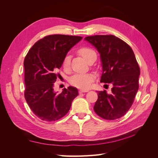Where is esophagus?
<instances>
[{
  "label": "esophagus",
  "mask_w": 158,
  "mask_h": 158,
  "mask_svg": "<svg viewBox=\"0 0 158 158\" xmlns=\"http://www.w3.org/2000/svg\"><path fill=\"white\" fill-rule=\"evenodd\" d=\"M88 92V90H85V89H80L79 90V93L81 94V93H84V92Z\"/></svg>",
  "instance_id": "esophagus-1"
}]
</instances>
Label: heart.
<instances>
[{
	"label": "heart",
	"mask_w": 158,
	"mask_h": 158,
	"mask_svg": "<svg viewBox=\"0 0 158 158\" xmlns=\"http://www.w3.org/2000/svg\"><path fill=\"white\" fill-rule=\"evenodd\" d=\"M78 52L82 55L87 62L94 55H96L95 52L89 47H82L78 50ZM63 67L65 70H68L70 65V57L69 55L64 56L62 63ZM94 80V75L90 73L76 74L72 76L70 82L73 86L80 89H89Z\"/></svg>",
	"instance_id": "b5f03b06"
}]
</instances>
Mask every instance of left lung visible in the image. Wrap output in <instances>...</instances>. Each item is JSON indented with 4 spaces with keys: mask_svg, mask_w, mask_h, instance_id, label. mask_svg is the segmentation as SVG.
Segmentation results:
<instances>
[{
    "mask_svg": "<svg viewBox=\"0 0 158 158\" xmlns=\"http://www.w3.org/2000/svg\"><path fill=\"white\" fill-rule=\"evenodd\" d=\"M84 40L100 55L103 71L100 82L113 85L111 94L98 92L94 111L107 120L122 117L132 106L139 88L140 72L135 53L127 43L113 35L88 36Z\"/></svg>",
    "mask_w": 158,
    "mask_h": 158,
    "instance_id": "1",
    "label": "left lung"
}]
</instances>
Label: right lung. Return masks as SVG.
Instances as JSON below:
<instances>
[{
    "mask_svg": "<svg viewBox=\"0 0 158 158\" xmlns=\"http://www.w3.org/2000/svg\"><path fill=\"white\" fill-rule=\"evenodd\" d=\"M82 37L51 35L32 46L25 57L24 96L31 111L45 121H55L69 112L77 88L69 86L59 94L54 91V83L59 76L65 55Z\"/></svg>",
    "mask_w": 158,
    "mask_h": 158,
    "instance_id": "1",
    "label": "right lung"
}]
</instances>
